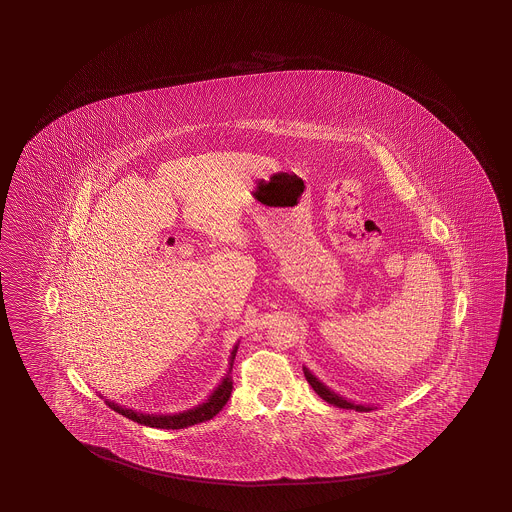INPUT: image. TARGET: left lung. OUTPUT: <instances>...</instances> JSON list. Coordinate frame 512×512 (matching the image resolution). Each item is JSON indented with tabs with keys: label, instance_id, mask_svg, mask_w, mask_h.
Returning a JSON list of instances; mask_svg holds the SVG:
<instances>
[{
	"label": "left lung",
	"instance_id": "8db88e82",
	"mask_svg": "<svg viewBox=\"0 0 512 512\" xmlns=\"http://www.w3.org/2000/svg\"><path fill=\"white\" fill-rule=\"evenodd\" d=\"M304 375L307 382L311 384V388L315 390L326 403L333 404V406H337V408H346V410H357V412H371L375 406H368V404H355L353 401H348L346 397H342V395H338V393L333 392L329 386H326L324 382L318 381L315 375L311 373L309 368H305L304 366Z\"/></svg>",
	"mask_w": 512,
	"mask_h": 512
}]
</instances>
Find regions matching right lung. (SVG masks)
Wrapping results in <instances>:
<instances>
[{
  "mask_svg": "<svg viewBox=\"0 0 512 512\" xmlns=\"http://www.w3.org/2000/svg\"><path fill=\"white\" fill-rule=\"evenodd\" d=\"M238 346H240V344H236V346L232 348V351H230L229 370H227L225 377L219 382L218 388L208 395V399L205 403L197 404V406L190 408V410L179 412V414H142V412H137V410L124 408V406L113 403V401H106V404H108L109 408H113L117 414L124 415V417L131 419V421L139 423V425L152 426V428L179 430V428H186V426L210 421L214 415L221 412V408L229 401L230 392H232V377H230V371H232V362H234L236 353H238Z\"/></svg>",
  "mask_w": 512,
  "mask_h": 512,
  "instance_id": "obj_1",
  "label": "right lung"
}]
</instances>
